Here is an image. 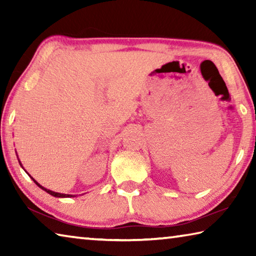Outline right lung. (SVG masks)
<instances>
[{
  "instance_id": "right-lung-1",
  "label": "right lung",
  "mask_w": 256,
  "mask_h": 256,
  "mask_svg": "<svg viewBox=\"0 0 256 256\" xmlns=\"http://www.w3.org/2000/svg\"><path fill=\"white\" fill-rule=\"evenodd\" d=\"M18 160H19V159H18ZM19 164H20V166L22 167V164H21L20 160H19ZM22 168H24V167H22ZM27 174H28V172H27ZM28 175H29V174H28ZM29 176H30V175H29ZM30 177H32V176H30ZM32 180L34 182V183L37 184V186H40V188L42 190H44L45 192H47L48 194H50V196H55V198H74V196H72V194H63V193H58V192H54V190H47V188H44V186H42L40 183H38V182H37L36 180L32 178Z\"/></svg>"
}]
</instances>
